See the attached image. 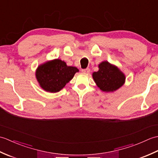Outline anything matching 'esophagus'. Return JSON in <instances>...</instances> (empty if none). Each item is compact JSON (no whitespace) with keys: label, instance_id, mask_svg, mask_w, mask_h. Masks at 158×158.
Wrapping results in <instances>:
<instances>
[{"label":"esophagus","instance_id":"1","mask_svg":"<svg viewBox=\"0 0 158 158\" xmlns=\"http://www.w3.org/2000/svg\"><path fill=\"white\" fill-rule=\"evenodd\" d=\"M81 71L83 73H85V74H89V71H90V69L87 68V69H82Z\"/></svg>","mask_w":158,"mask_h":158}]
</instances>
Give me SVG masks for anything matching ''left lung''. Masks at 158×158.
I'll return each mask as SVG.
<instances>
[{"label":"left lung","mask_w":158,"mask_h":158,"mask_svg":"<svg viewBox=\"0 0 158 158\" xmlns=\"http://www.w3.org/2000/svg\"><path fill=\"white\" fill-rule=\"evenodd\" d=\"M98 67V71L93 73L92 77L97 86L102 91L112 92L124 84L126 77L117 66L104 61Z\"/></svg>","instance_id":"1"}]
</instances>
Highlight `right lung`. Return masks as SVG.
<instances>
[{
    "mask_svg": "<svg viewBox=\"0 0 158 158\" xmlns=\"http://www.w3.org/2000/svg\"><path fill=\"white\" fill-rule=\"evenodd\" d=\"M79 69L68 66L65 62L55 59L42 64L36 70V78L40 86L46 92L60 91L71 80Z\"/></svg>",
    "mask_w": 158,
    "mask_h": 158,
    "instance_id": "1",
    "label": "right lung"
}]
</instances>
